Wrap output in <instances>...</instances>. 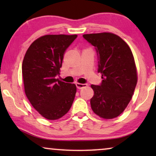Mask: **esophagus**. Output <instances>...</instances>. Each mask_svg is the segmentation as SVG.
Listing matches in <instances>:
<instances>
[{"label":"esophagus","mask_w":156,"mask_h":156,"mask_svg":"<svg viewBox=\"0 0 156 156\" xmlns=\"http://www.w3.org/2000/svg\"><path fill=\"white\" fill-rule=\"evenodd\" d=\"M76 88L79 89H81L84 88V87H87V84H81V83H76Z\"/></svg>","instance_id":"34e87169"}]
</instances>
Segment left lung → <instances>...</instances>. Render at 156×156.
Listing matches in <instances>:
<instances>
[{"instance_id":"8db88e82","label":"left lung","mask_w":156,"mask_h":156,"mask_svg":"<svg viewBox=\"0 0 156 156\" xmlns=\"http://www.w3.org/2000/svg\"><path fill=\"white\" fill-rule=\"evenodd\" d=\"M83 37L95 47L102 82L91 84V107L97 116L112 119L123 113L131 101L138 81L135 60L129 46L112 33L85 34Z\"/></svg>"}]
</instances>
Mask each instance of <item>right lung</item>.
<instances>
[{"label":"right lung","mask_w":156,"mask_h":156,"mask_svg":"<svg viewBox=\"0 0 156 156\" xmlns=\"http://www.w3.org/2000/svg\"><path fill=\"white\" fill-rule=\"evenodd\" d=\"M76 35H46L37 38L25 53L22 65L25 92L32 106L49 120L69 112L76 91L74 84L62 82L59 74L64 55Z\"/></svg>","instance_id":"1"}]
</instances>
